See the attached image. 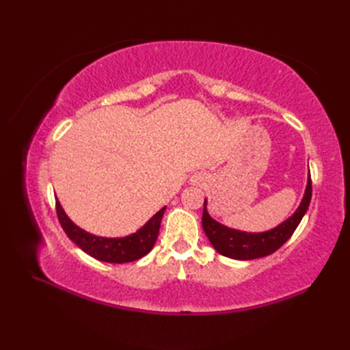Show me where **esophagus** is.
<instances>
[{
	"mask_svg": "<svg viewBox=\"0 0 350 350\" xmlns=\"http://www.w3.org/2000/svg\"><path fill=\"white\" fill-rule=\"evenodd\" d=\"M207 174H204V172H197V174H194L193 176H191V179H189V181H191V184L193 185H204L206 183H207Z\"/></svg>",
	"mask_w": 350,
	"mask_h": 350,
	"instance_id": "1",
	"label": "esophagus"
}]
</instances>
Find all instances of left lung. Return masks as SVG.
Here are the masks:
<instances>
[{"label":"left lung","mask_w":350,"mask_h":350,"mask_svg":"<svg viewBox=\"0 0 350 350\" xmlns=\"http://www.w3.org/2000/svg\"><path fill=\"white\" fill-rule=\"evenodd\" d=\"M311 196L312 185L310 175L304 198L295 213L274 229H270L267 232H258V234H248V232L230 229L225 225L219 224V221H216L208 215L206 207L207 200H204L203 229L208 241L211 242V245H213L215 250L219 254H221V256L234 260H254L270 256L274 251H278L283 243L292 237L295 229L301 224L306 210H308Z\"/></svg>","instance_id":"obj_1"}]
</instances>
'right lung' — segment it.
<instances>
[{
  "instance_id": "right-lung-1",
  "label": "right lung",
  "mask_w": 350,
  "mask_h": 350,
  "mask_svg": "<svg viewBox=\"0 0 350 350\" xmlns=\"http://www.w3.org/2000/svg\"><path fill=\"white\" fill-rule=\"evenodd\" d=\"M58 220L67 234V237L76 243L79 248L89 254L90 257L99 261L107 262H130L144 257L150 252L161 229V221L166 206L162 207L157 213L140 228L135 234H131L124 238H102L92 235L89 232L83 230L76 224H72L70 217L66 215L64 208L61 207L59 201H55Z\"/></svg>"
}]
</instances>
